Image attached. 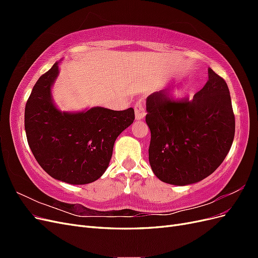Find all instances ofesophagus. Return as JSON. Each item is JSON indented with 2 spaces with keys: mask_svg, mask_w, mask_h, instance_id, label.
Masks as SVG:
<instances>
[{
  "mask_svg": "<svg viewBox=\"0 0 258 258\" xmlns=\"http://www.w3.org/2000/svg\"><path fill=\"white\" fill-rule=\"evenodd\" d=\"M135 113H136V119L140 120V119H143L146 112H145V106L143 101H138V102L135 104Z\"/></svg>",
  "mask_w": 258,
  "mask_h": 258,
  "instance_id": "34e87169",
  "label": "esophagus"
}]
</instances>
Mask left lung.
Segmentation results:
<instances>
[{
	"label": "left lung",
	"mask_w": 258,
	"mask_h": 258,
	"mask_svg": "<svg viewBox=\"0 0 258 258\" xmlns=\"http://www.w3.org/2000/svg\"><path fill=\"white\" fill-rule=\"evenodd\" d=\"M208 75L191 100L171 99L166 89L146 99L148 159L162 182L197 183L212 174L230 150L236 124L228 86L212 69Z\"/></svg>",
	"instance_id": "8db88e82"
}]
</instances>
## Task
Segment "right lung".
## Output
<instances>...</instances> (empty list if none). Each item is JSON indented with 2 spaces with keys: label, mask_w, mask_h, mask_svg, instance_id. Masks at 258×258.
<instances>
[{
  "label": "right lung",
  "mask_w": 258,
  "mask_h": 258,
  "mask_svg": "<svg viewBox=\"0 0 258 258\" xmlns=\"http://www.w3.org/2000/svg\"><path fill=\"white\" fill-rule=\"evenodd\" d=\"M58 62L37 80L27 101L25 129L36 161L51 177L73 185L95 182L112 158L115 140L135 120L132 107L61 112L51 99Z\"/></svg>",
  "instance_id": "obj_1"
}]
</instances>
